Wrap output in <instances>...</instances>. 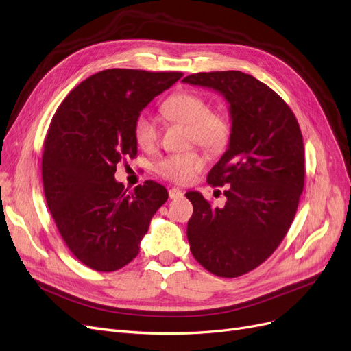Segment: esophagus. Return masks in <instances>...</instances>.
<instances>
[{"instance_id": "1", "label": "esophagus", "mask_w": 351, "mask_h": 351, "mask_svg": "<svg viewBox=\"0 0 351 351\" xmlns=\"http://www.w3.org/2000/svg\"><path fill=\"white\" fill-rule=\"evenodd\" d=\"M182 197H184V191L182 189H179V188L169 189V198H171V199H179V198H182Z\"/></svg>"}]
</instances>
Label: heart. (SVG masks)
<instances>
[{"label": "heart", "instance_id": "heart-1", "mask_svg": "<svg viewBox=\"0 0 351 351\" xmlns=\"http://www.w3.org/2000/svg\"><path fill=\"white\" fill-rule=\"evenodd\" d=\"M163 117L171 122L186 125V138L208 150H220L230 138V121L223 112L210 110L206 97L195 92H179L167 97L162 105ZM134 138L143 149H152L159 138L157 122L150 112L143 110L134 121ZM204 165L195 152L166 156L156 171L165 179L186 184Z\"/></svg>", "mask_w": 351, "mask_h": 351}]
</instances>
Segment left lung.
<instances>
[{"label": "left lung", "mask_w": 351, "mask_h": 351, "mask_svg": "<svg viewBox=\"0 0 351 351\" xmlns=\"http://www.w3.org/2000/svg\"><path fill=\"white\" fill-rule=\"evenodd\" d=\"M182 83L221 95L232 123L228 150L207 182L230 185L226 206L199 192L186 236L197 261L219 277H239L276 251L295 219L304 182L303 138L296 117L276 92L242 71L198 73Z\"/></svg>", "instance_id": "obj_1"}]
</instances>
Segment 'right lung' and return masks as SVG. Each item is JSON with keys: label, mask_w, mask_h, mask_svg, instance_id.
<instances>
[{"label": "right lung", "mask_w": 351, "mask_h": 351, "mask_svg": "<svg viewBox=\"0 0 351 351\" xmlns=\"http://www.w3.org/2000/svg\"><path fill=\"white\" fill-rule=\"evenodd\" d=\"M180 77L105 70L78 84L55 112L42 156L45 198L64 242L92 269L110 273L131 263L167 199L153 180L128 192L115 172L137 154L135 118Z\"/></svg>", "instance_id": "1"}]
</instances>
